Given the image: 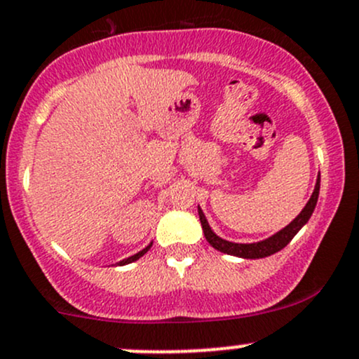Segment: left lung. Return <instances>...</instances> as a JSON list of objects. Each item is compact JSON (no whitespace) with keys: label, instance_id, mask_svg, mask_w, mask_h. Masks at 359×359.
<instances>
[{"label":"left lung","instance_id":"8db88e82","mask_svg":"<svg viewBox=\"0 0 359 359\" xmlns=\"http://www.w3.org/2000/svg\"><path fill=\"white\" fill-rule=\"evenodd\" d=\"M318 192H320V175L318 180H316V186L315 191H313L311 198L306 203L303 211L294 218L292 222L287 225L285 229H282L280 232H277L275 236L269 237V239L262 241V243H252V244H237V243H229V241L222 239L218 237L213 230L210 229L208 222H206L205 213H203L201 208H198L199 213V220H201L203 225V232H205L206 241L213 246L215 249L222 252H227V255H233V256H239V258H249V259H256V258H265V256L273 255V252H278L280 249H284L287 244L292 241V237L299 232L301 227L309 220L311 217L313 210H315L316 201H318Z\"/></svg>","mask_w":359,"mask_h":359}]
</instances>
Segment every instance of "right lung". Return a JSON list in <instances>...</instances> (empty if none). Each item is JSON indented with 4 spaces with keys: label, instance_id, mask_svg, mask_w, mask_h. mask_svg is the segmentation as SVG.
Wrapping results in <instances>:
<instances>
[{
    "label": "right lung",
    "instance_id": "1",
    "mask_svg": "<svg viewBox=\"0 0 359 359\" xmlns=\"http://www.w3.org/2000/svg\"><path fill=\"white\" fill-rule=\"evenodd\" d=\"M149 248H151V244H149L148 248H144V249H142V251H139L137 255L130 256V258H127V259H122V262H120L118 265H127V263H132V262H135V259H139V258H141V256L144 255V252H148V249H149Z\"/></svg>",
    "mask_w": 359,
    "mask_h": 359
}]
</instances>
